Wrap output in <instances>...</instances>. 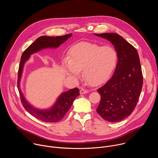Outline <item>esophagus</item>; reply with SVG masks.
Segmentation results:
<instances>
[{
    "instance_id": "1",
    "label": "esophagus",
    "mask_w": 158,
    "mask_h": 158,
    "mask_svg": "<svg viewBox=\"0 0 158 158\" xmlns=\"http://www.w3.org/2000/svg\"><path fill=\"white\" fill-rule=\"evenodd\" d=\"M88 93H89L88 90H86V89H81L80 90V94H87Z\"/></svg>"
}]
</instances>
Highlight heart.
<instances>
[{
    "instance_id": "b5f03b06",
    "label": "heart",
    "mask_w": 158,
    "mask_h": 158,
    "mask_svg": "<svg viewBox=\"0 0 158 158\" xmlns=\"http://www.w3.org/2000/svg\"><path fill=\"white\" fill-rule=\"evenodd\" d=\"M117 61L118 54L113 48L83 42L71 47L62 65L69 77L77 79L79 71H82L85 82L90 85H98L111 75Z\"/></svg>"
}]
</instances>
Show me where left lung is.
Instances as JSON below:
<instances>
[{"label": "left lung", "instance_id": "left-lung-1", "mask_svg": "<svg viewBox=\"0 0 158 158\" xmlns=\"http://www.w3.org/2000/svg\"><path fill=\"white\" fill-rule=\"evenodd\" d=\"M114 46L118 64L112 77L98 89L101 95L98 113L106 121L115 123L126 118L136 106L143 77L137 50L116 33L94 34Z\"/></svg>", "mask_w": 158, "mask_h": 158}]
</instances>
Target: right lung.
Here are the masks:
<instances>
[{"label": "right lung", "instance_id": "obj_1", "mask_svg": "<svg viewBox=\"0 0 158 158\" xmlns=\"http://www.w3.org/2000/svg\"><path fill=\"white\" fill-rule=\"evenodd\" d=\"M71 35L72 34L56 37L41 36L37 38L34 42L27 48L21 56L17 80V87L21 102L29 114L42 121L46 123H56L60 121L71 108L74 99L79 96V89L74 88L70 89L68 91L62 93L57 98L54 106L50 109L46 110L36 109L26 101L20 88V82L22 72H23L24 64L32 54L44 49L57 48L61 44L64 43L71 37Z\"/></svg>", "mask_w": 158, "mask_h": 158}]
</instances>
